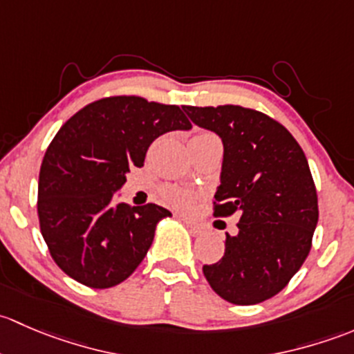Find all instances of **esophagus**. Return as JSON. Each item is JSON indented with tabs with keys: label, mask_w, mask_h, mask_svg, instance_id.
Here are the masks:
<instances>
[{
	"label": "esophagus",
	"mask_w": 354,
	"mask_h": 354,
	"mask_svg": "<svg viewBox=\"0 0 354 354\" xmlns=\"http://www.w3.org/2000/svg\"><path fill=\"white\" fill-rule=\"evenodd\" d=\"M180 220L184 221L185 225H187V227H189V230H191L192 233H194V235H201V233L204 232V227H203V225L196 223V221L189 220V218H180Z\"/></svg>",
	"instance_id": "obj_1"
}]
</instances>
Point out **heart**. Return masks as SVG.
Returning <instances> with one entry per match:
<instances>
[{
    "mask_svg": "<svg viewBox=\"0 0 354 354\" xmlns=\"http://www.w3.org/2000/svg\"><path fill=\"white\" fill-rule=\"evenodd\" d=\"M206 136H214V134L207 133V131H198V133L192 136V140H194V138H206ZM162 194L170 204H174V206L177 207H182V209L191 206V204L194 203V199L198 198V191H194V189L180 187V185H165V187L162 189Z\"/></svg>",
    "mask_w": 354,
    "mask_h": 354,
    "instance_id": "1",
    "label": "heart"
}]
</instances>
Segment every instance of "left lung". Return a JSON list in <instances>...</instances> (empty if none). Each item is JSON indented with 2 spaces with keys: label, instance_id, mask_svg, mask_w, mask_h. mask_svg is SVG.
<instances>
[{
  "label": "left lung",
  "instance_id": "1",
  "mask_svg": "<svg viewBox=\"0 0 354 354\" xmlns=\"http://www.w3.org/2000/svg\"><path fill=\"white\" fill-rule=\"evenodd\" d=\"M184 111L223 141L214 216L240 214L239 235H227L223 257L203 272L223 300L261 304L290 283L310 252L319 203L307 156L283 124L254 109Z\"/></svg>",
  "mask_w": 354,
  "mask_h": 354
}]
</instances>
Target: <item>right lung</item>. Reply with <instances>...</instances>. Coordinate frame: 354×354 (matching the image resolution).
<instances>
[{"label": "right lung", "instance_id": "add662e5", "mask_svg": "<svg viewBox=\"0 0 354 354\" xmlns=\"http://www.w3.org/2000/svg\"><path fill=\"white\" fill-rule=\"evenodd\" d=\"M178 105L138 95L105 97L63 124L44 155L37 214L50 257L82 285L104 290L129 278L150 249L158 204L114 206L126 172L143 167L153 141L191 129Z\"/></svg>", "mask_w": 354, "mask_h": 354}]
</instances>
